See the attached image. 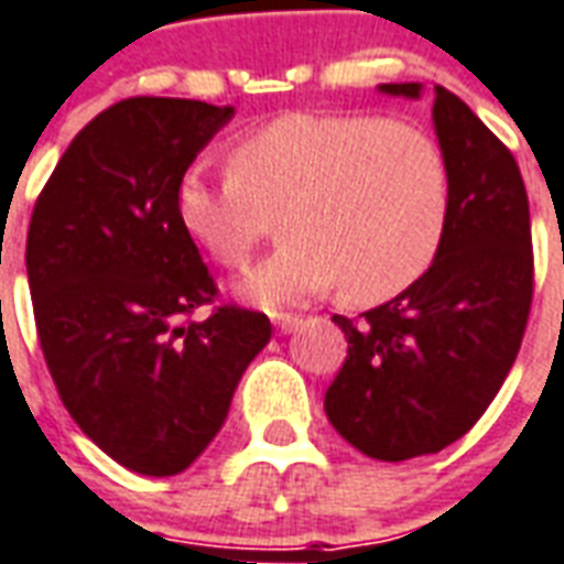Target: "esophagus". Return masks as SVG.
<instances>
[{
  "label": "esophagus",
  "mask_w": 564,
  "mask_h": 564,
  "mask_svg": "<svg viewBox=\"0 0 564 564\" xmlns=\"http://www.w3.org/2000/svg\"><path fill=\"white\" fill-rule=\"evenodd\" d=\"M299 323H302V321H299L295 314H274V326H278V333H281V336L293 333Z\"/></svg>",
  "instance_id": "esophagus-1"
}]
</instances>
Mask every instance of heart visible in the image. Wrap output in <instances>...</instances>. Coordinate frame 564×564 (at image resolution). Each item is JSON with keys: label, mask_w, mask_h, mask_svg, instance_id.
<instances>
[{"label": "heart", "mask_w": 564, "mask_h": 564, "mask_svg": "<svg viewBox=\"0 0 564 564\" xmlns=\"http://www.w3.org/2000/svg\"><path fill=\"white\" fill-rule=\"evenodd\" d=\"M278 216L286 241L247 274V299L274 308L341 283L354 305L388 302L443 250L446 155L409 121L290 112L235 140L228 173L192 167L176 186L180 226L223 269H243Z\"/></svg>", "instance_id": "obj_1"}]
</instances>
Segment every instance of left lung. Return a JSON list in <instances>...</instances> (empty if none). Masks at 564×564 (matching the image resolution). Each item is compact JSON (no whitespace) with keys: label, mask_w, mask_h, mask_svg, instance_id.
I'll return each mask as SVG.
<instances>
[{"label":"left lung","mask_w":564,"mask_h":564,"mask_svg":"<svg viewBox=\"0 0 564 564\" xmlns=\"http://www.w3.org/2000/svg\"><path fill=\"white\" fill-rule=\"evenodd\" d=\"M419 97V82L381 85ZM433 124L452 176V216L431 271L391 302L333 321L348 357L326 419L378 460L436 455L482 419L513 366L534 295L525 183L513 152L446 88Z\"/></svg>","instance_id":"left-lung-1"}]
</instances>
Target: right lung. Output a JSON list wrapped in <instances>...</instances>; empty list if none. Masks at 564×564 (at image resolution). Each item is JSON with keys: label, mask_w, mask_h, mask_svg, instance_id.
<instances>
[{"label": "right lung", "mask_w": 564, "mask_h": 564, "mask_svg": "<svg viewBox=\"0 0 564 564\" xmlns=\"http://www.w3.org/2000/svg\"><path fill=\"white\" fill-rule=\"evenodd\" d=\"M231 116L128 97L76 133L35 198L26 278L45 364L82 433L133 474H183L271 338L269 317L238 305L188 321L219 290L176 186Z\"/></svg>", "instance_id": "right-lung-1"}]
</instances>
